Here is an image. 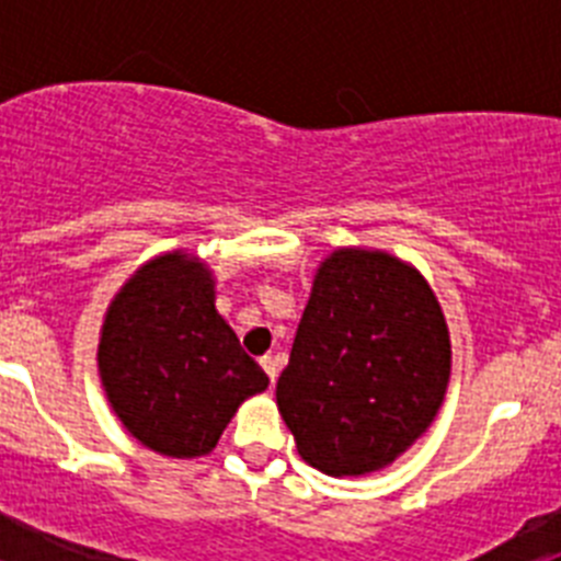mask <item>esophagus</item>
<instances>
[{"mask_svg": "<svg viewBox=\"0 0 561 561\" xmlns=\"http://www.w3.org/2000/svg\"><path fill=\"white\" fill-rule=\"evenodd\" d=\"M261 368L266 370L270 381L275 385V379H277V359H275V356H261Z\"/></svg>", "mask_w": 561, "mask_h": 561, "instance_id": "esophagus-1", "label": "esophagus"}]
</instances>
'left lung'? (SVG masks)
Segmentation results:
<instances>
[{
  "label": "left lung",
  "instance_id": "8db88e82",
  "mask_svg": "<svg viewBox=\"0 0 561 561\" xmlns=\"http://www.w3.org/2000/svg\"><path fill=\"white\" fill-rule=\"evenodd\" d=\"M447 381L427 280L385 252L325 257L275 390L306 463L334 478L388 466L433 424Z\"/></svg>",
  "mask_w": 561,
  "mask_h": 561
}]
</instances>
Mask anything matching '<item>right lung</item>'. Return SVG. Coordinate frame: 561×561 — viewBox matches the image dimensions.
<instances>
[{"instance_id": "right-lung-1", "label": "right lung", "mask_w": 561, "mask_h": 561, "mask_svg": "<svg viewBox=\"0 0 561 561\" xmlns=\"http://www.w3.org/2000/svg\"><path fill=\"white\" fill-rule=\"evenodd\" d=\"M98 368L123 427L171 458L210 453L238 404L270 385L216 311L207 266L182 252L128 277L108 306Z\"/></svg>"}]
</instances>
